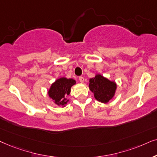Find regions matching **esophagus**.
<instances>
[{
    "instance_id": "esophagus-1",
    "label": "esophagus",
    "mask_w": 157,
    "mask_h": 157,
    "mask_svg": "<svg viewBox=\"0 0 157 157\" xmlns=\"http://www.w3.org/2000/svg\"><path fill=\"white\" fill-rule=\"evenodd\" d=\"M79 80L80 81V82H84V81H85V79H84V77H79Z\"/></svg>"
}]
</instances>
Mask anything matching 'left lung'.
<instances>
[{
  "instance_id": "left-lung-1",
  "label": "left lung",
  "mask_w": 157,
  "mask_h": 157,
  "mask_svg": "<svg viewBox=\"0 0 157 157\" xmlns=\"http://www.w3.org/2000/svg\"><path fill=\"white\" fill-rule=\"evenodd\" d=\"M89 88L94 93V97L99 102L107 103L112 99L116 93L117 85L116 82L105 78L101 75H96L95 77L90 79Z\"/></svg>"
}]
</instances>
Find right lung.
<instances>
[{"instance_id": "1", "label": "right lung", "mask_w": 157, "mask_h": 157, "mask_svg": "<svg viewBox=\"0 0 157 157\" xmlns=\"http://www.w3.org/2000/svg\"><path fill=\"white\" fill-rule=\"evenodd\" d=\"M75 83L76 81L73 79H67L66 77L57 79L50 87L48 95L57 105L64 106L69 101L66 98L67 96L70 95L71 87Z\"/></svg>"}]
</instances>
